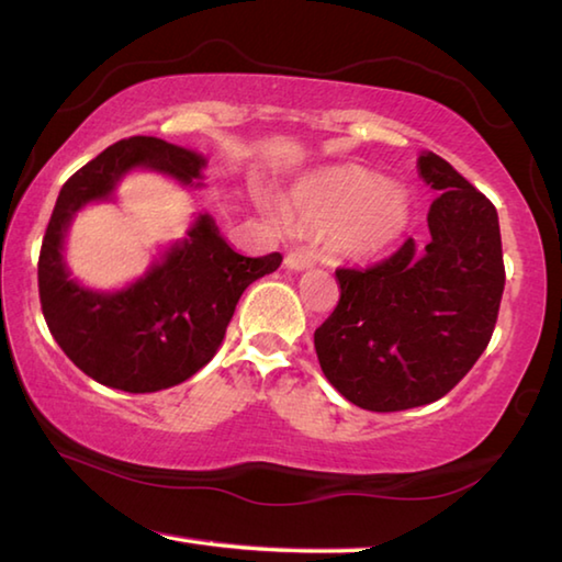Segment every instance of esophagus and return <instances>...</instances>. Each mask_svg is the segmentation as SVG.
Wrapping results in <instances>:
<instances>
[{
    "instance_id": "esophagus-1",
    "label": "esophagus",
    "mask_w": 562,
    "mask_h": 562,
    "mask_svg": "<svg viewBox=\"0 0 562 562\" xmlns=\"http://www.w3.org/2000/svg\"><path fill=\"white\" fill-rule=\"evenodd\" d=\"M284 265H288V270H307V268H312L314 265V260L310 258L307 252H302V250H294V252H290L288 258H284Z\"/></svg>"
}]
</instances>
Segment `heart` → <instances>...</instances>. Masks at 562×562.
<instances>
[{
	"mask_svg": "<svg viewBox=\"0 0 562 562\" xmlns=\"http://www.w3.org/2000/svg\"><path fill=\"white\" fill-rule=\"evenodd\" d=\"M292 209L314 228H336L353 258H375L403 236L411 221L407 193L361 167H341L292 193Z\"/></svg>",
	"mask_w": 562,
	"mask_h": 562,
	"instance_id": "heart-1",
	"label": "heart"
}]
</instances>
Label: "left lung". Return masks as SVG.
<instances>
[{"mask_svg": "<svg viewBox=\"0 0 562 562\" xmlns=\"http://www.w3.org/2000/svg\"><path fill=\"white\" fill-rule=\"evenodd\" d=\"M417 169L437 191L430 238H407L371 268L336 270L339 304L314 331L326 381L373 413L450 393L492 339L506 282L494 203L432 151Z\"/></svg>", "mask_w": 562, "mask_h": 562, "instance_id": "left-lung-1", "label": "left lung"}]
</instances>
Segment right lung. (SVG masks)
<instances>
[{"label":"right lung","instance_id":"right-lung-1","mask_svg":"<svg viewBox=\"0 0 562 562\" xmlns=\"http://www.w3.org/2000/svg\"><path fill=\"white\" fill-rule=\"evenodd\" d=\"M137 167L187 187L201 177L206 159L165 139L130 137L78 169L60 189L41 243L38 297L48 331L80 371L117 391L155 393L191 379L213 359L240 294L278 270L282 255L246 258L211 216H199L189 238L125 290L80 288L64 262L70 221L86 203L112 199L117 181Z\"/></svg>","mask_w":562,"mask_h":562}]
</instances>
